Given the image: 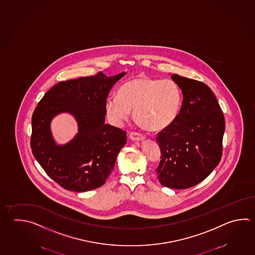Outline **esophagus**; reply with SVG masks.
<instances>
[{
  "label": "esophagus",
  "instance_id": "1",
  "mask_svg": "<svg viewBox=\"0 0 255 255\" xmlns=\"http://www.w3.org/2000/svg\"><path fill=\"white\" fill-rule=\"evenodd\" d=\"M129 138L134 141H141L144 139V136L139 132H130Z\"/></svg>",
  "mask_w": 255,
  "mask_h": 255
}]
</instances>
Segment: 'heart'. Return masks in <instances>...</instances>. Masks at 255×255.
<instances>
[{"instance_id": "obj_1", "label": "heart", "mask_w": 255, "mask_h": 255, "mask_svg": "<svg viewBox=\"0 0 255 255\" xmlns=\"http://www.w3.org/2000/svg\"><path fill=\"white\" fill-rule=\"evenodd\" d=\"M182 105V93L172 80L132 77L118 89V97L106 102V115L120 125L134 110V118L143 129L158 132L166 130L177 119Z\"/></svg>"}]
</instances>
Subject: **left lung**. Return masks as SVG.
<instances>
[{
  "label": "left lung",
  "instance_id": "1",
  "mask_svg": "<svg viewBox=\"0 0 255 255\" xmlns=\"http://www.w3.org/2000/svg\"><path fill=\"white\" fill-rule=\"evenodd\" d=\"M183 95L177 119L158 133L157 177L164 187L191 188L209 176L221 160L225 118L211 89L194 79L172 75Z\"/></svg>",
  "mask_w": 255,
  "mask_h": 255
}]
</instances>
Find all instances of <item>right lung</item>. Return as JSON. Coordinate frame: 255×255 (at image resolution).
Listing matches in <instances>:
<instances>
[{
    "label": "right lung",
    "mask_w": 255,
    "mask_h": 255,
    "mask_svg": "<svg viewBox=\"0 0 255 255\" xmlns=\"http://www.w3.org/2000/svg\"><path fill=\"white\" fill-rule=\"evenodd\" d=\"M125 75L96 76L59 82L48 90L32 115L30 147L48 177L62 188L86 192L106 183L126 143V132L105 124L106 102L112 87ZM74 116L79 132L64 145L55 143L50 130L53 117Z\"/></svg>",
    "instance_id": "right-lung-1"
}]
</instances>
